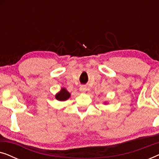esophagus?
Returning <instances> with one entry per match:
<instances>
[{
	"label": "esophagus",
	"instance_id": "34e87169",
	"mask_svg": "<svg viewBox=\"0 0 159 159\" xmlns=\"http://www.w3.org/2000/svg\"><path fill=\"white\" fill-rule=\"evenodd\" d=\"M80 92L81 93H85L86 92V90H87V88L86 87H84V86H82V87H81V88H80Z\"/></svg>",
	"mask_w": 159,
	"mask_h": 159
}]
</instances>
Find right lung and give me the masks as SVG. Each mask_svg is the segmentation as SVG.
<instances>
[{
    "label": "right lung",
    "instance_id": "obj_1",
    "mask_svg": "<svg viewBox=\"0 0 159 159\" xmlns=\"http://www.w3.org/2000/svg\"><path fill=\"white\" fill-rule=\"evenodd\" d=\"M70 95L71 94L66 90V88H61V90L59 92L56 93L55 97L58 101H66L67 99H69V97H70Z\"/></svg>",
    "mask_w": 159,
    "mask_h": 159
}]
</instances>
